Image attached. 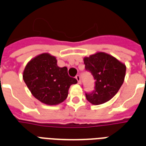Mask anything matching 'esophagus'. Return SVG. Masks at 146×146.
Listing matches in <instances>:
<instances>
[{
  "label": "esophagus",
  "mask_w": 146,
  "mask_h": 146,
  "mask_svg": "<svg viewBox=\"0 0 146 146\" xmlns=\"http://www.w3.org/2000/svg\"><path fill=\"white\" fill-rule=\"evenodd\" d=\"M76 80H77L78 83H80V75L76 76Z\"/></svg>",
  "instance_id": "1"
}]
</instances>
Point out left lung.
Returning a JSON list of instances; mask_svg holds the SVG:
<instances>
[{"label":"left lung","instance_id":"1","mask_svg":"<svg viewBox=\"0 0 146 146\" xmlns=\"http://www.w3.org/2000/svg\"><path fill=\"white\" fill-rule=\"evenodd\" d=\"M84 64L86 70L90 72L95 80L93 91L86 92V99L96 105L108 102L124 81L126 66L104 52L85 57Z\"/></svg>","mask_w":146,"mask_h":146}]
</instances>
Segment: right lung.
<instances>
[{"instance_id":"right-lung-1","label":"right lung","mask_w":146,"mask_h":146,"mask_svg":"<svg viewBox=\"0 0 146 146\" xmlns=\"http://www.w3.org/2000/svg\"><path fill=\"white\" fill-rule=\"evenodd\" d=\"M23 76L34 97L49 105L64 102L71 85L77 83L68 75L66 66L59 67L56 58L46 53L31 60Z\"/></svg>"}]
</instances>
